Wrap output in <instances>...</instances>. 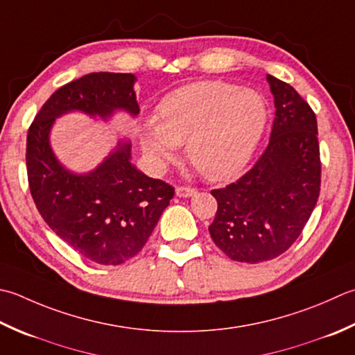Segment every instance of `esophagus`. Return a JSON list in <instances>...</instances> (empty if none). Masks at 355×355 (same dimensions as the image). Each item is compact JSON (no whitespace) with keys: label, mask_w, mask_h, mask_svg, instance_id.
<instances>
[{"label":"esophagus","mask_w":355,"mask_h":355,"mask_svg":"<svg viewBox=\"0 0 355 355\" xmlns=\"http://www.w3.org/2000/svg\"><path fill=\"white\" fill-rule=\"evenodd\" d=\"M175 192H177V196H178V197H183V198H186V197H192V196H196V193H197V189H196V187H189V186H178L177 189H175Z\"/></svg>","instance_id":"34e87169"}]
</instances>
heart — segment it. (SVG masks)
<instances>
[{
	"instance_id": "1",
	"label": "heart",
	"mask_w": 355,
	"mask_h": 355,
	"mask_svg": "<svg viewBox=\"0 0 355 355\" xmlns=\"http://www.w3.org/2000/svg\"><path fill=\"white\" fill-rule=\"evenodd\" d=\"M269 104L252 89L225 81H200L172 90L159 101L155 120L141 129L144 155L155 169L172 162L178 144L207 180L239 173L259 146Z\"/></svg>"
}]
</instances>
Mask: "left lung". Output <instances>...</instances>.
I'll return each mask as SVG.
<instances>
[{
	"label": "left lung",
	"instance_id": "1",
	"mask_svg": "<svg viewBox=\"0 0 355 355\" xmlns=\"http://www.w3.org/2000/svg\"><path fill=\"white\" fill-rule=\"evenodd\" d=\"M275 118L270 138L237 182L211 191L218 203L209 234L229 259L260 263L293 246L320 196L322 162L314 110L297 90L268 75Z\"/></svg>",
	"mask_w": 355,
	"mask_h": 355
}]
</instances>
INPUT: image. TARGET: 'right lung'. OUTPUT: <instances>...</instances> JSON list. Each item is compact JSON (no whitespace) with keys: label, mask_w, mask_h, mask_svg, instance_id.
<instances>
[{"label":"right lung","mask_w":355,"mask_h":355,"mask_svg":"<svg viewBox=\"0 0 355 355\" xmlns=\"http://www.w3.org/2000/svg\"><path fill=\"white\" fill-rule=\"evenodd\" d=\"M134 81L132 73L94 72L67 83L43 104L27 132V180L41 217L76 252L106 266L141 251L175 189L130 163V143H118L95 171L75 175L55 158L49 132L55 118L72 110L101 118L115 109L137 115Z\"/></svg>","instance_id":"1"}]
</instances>
